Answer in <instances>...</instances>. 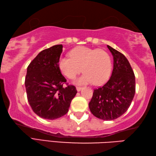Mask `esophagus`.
I'll list each match as a JSON object with an SVG mask.
<instances>
[{
	"label": "esophagus",
	"mask_w": 156,
	"mask_h": 156,
	"mask_svg": "<svg viewBox=\"0 0 156 156\" xmlns=\"http://www.w3.org/2000/svg\"><path fill=\"white\" fill-rule=\"evenodd\" d=\"M81 89H82V88H81V87H76V90H77L78 92L81 91Z\"/></svg>",
	"instance_id": "esophagus-1"
}]
</instances>
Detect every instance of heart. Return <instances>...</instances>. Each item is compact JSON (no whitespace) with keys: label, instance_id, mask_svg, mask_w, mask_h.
<instances>
[{"label":"heart","instance_id":"obj_1","mask_svg":"<svg viewBox=\"0 0 156 156\" xmlns=\"http://www.w3.org/2000/svg\"><path fill=\"white\" fill-rule=\"evenodd\" d=\"M70 56L61 57L59 67L62 73L70 80L80 74L82 75L76 79L75 83L85 85L93 82L99 86L104 83L110 77L112 71L111 57L107 52L99 48L86 46H77L70 51Z\"/></svg>","mask_w":156,"mask_h":156}]
</instances>
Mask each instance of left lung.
<instances>
[{
  "label": "left lung",
  "instance_id": "8db88e82",
  "mask_svg": "<svg viewBox=\"0 0 156 156\" xmlns=\"http://www.w3.org/2000/svg\"><path fill=\"white\" fill-rule=\"evenodd\" d=\"M112 54L114 68L110 80L94 90L89 103L94 116L112 121L122 116L132 103L136 91L135 76L129 61L123 54L108 45Z\"/></svg>",
  "mask_w": 156,
  "mask_h": 156
}]
</instances>
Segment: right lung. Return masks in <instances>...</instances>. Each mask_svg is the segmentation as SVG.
Returning <instances> with one entry per match:
<instances>
[{
	"label": "right lung",
	"instance_id": "right-lung-1",
	"mask_svg": "<svg viewBox=\"0 0 156 156\" xmlns=\"http://www.w3.org/2000/svg\"><path fill=\"white\" fill-rule=\"evenodd\" d=\"M62 44L40 52L27 67L25 88L27 99L33 111L41 118L54 120L68 112L76 88L66 82L59 67Z\"/></svg>",
	"mask_w": 156,
	"mask_h": 156
}]
</instances>
